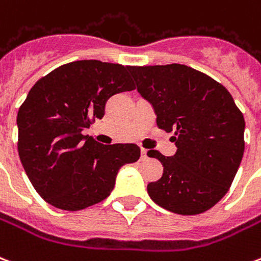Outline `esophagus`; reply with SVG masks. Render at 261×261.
I'll list each match as a JSON object with an SVG mask.
<instances>
[{
  "label": "esophagus",
  "mask_w": 261,
  "mask_h": 261,
  "mask_svg": "<svg viewBox=\"0 0 261 261\" xmlns=\"http://www.w3.org/2000/svg\"><path fill=\"white\" fill-rule=\"evenodd\" d=\"M146 159H148V150L146 149H141V160L144 162Z\"/></svg>",
  "instance_id": "esophagus-1"
}]
</instances>
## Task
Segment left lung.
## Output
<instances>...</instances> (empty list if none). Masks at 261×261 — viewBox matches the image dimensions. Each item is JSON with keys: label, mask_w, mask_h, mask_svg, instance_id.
I'll list each match as a JSON object with an SVG mask.
<instances>
[{"label": "left lung", "mask_w": 261, "mask_h": 261, "mask_svg": "<svg viewBox=\"0 0 261 261\" xmlns=\"http://www.w3.org/2000/svg\"><path fill=\"white\" fill-rule=\"evenodd\" d=\"M157 126L175 131L174 156L149 150L163 176L148 185L153 201L179 215L205 212L231 186L244 156L245 120L227 89L188 65L130 67Z\"/></svg>", "instance_id": "8db88e82"}]
</instances>
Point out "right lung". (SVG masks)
<instances>
[{
  "label": "right lung",
  "instance_id": "right-lung-1",
  "mask_svg": "<svg viewBox=\"0 0 261 261\" xmlns=\"http://www.w3.org/2000/svg\"><path fill=\"white\" fill-rule=\"evenodd\" d=\"M134 89L130 67L98 60L61 65L31 87L17 113V149L45 201L64 211L94 205L111 194L119 170L138 160L137 145H102L82 134L102 119L109 97Z\"/></svg>",
  "mask_w": 261,
  "mask_h": 261
}]
</instances>
